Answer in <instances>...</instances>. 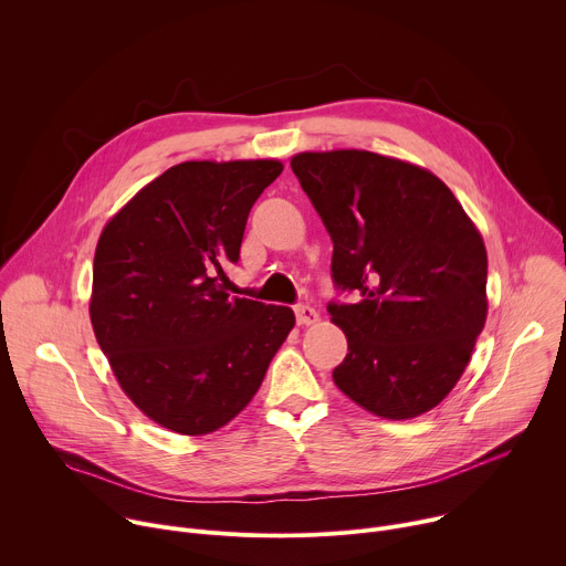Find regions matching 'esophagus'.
<instances>
[{
    "instance_id": "obj_1",
    "label": "esophagus",
    "mask_w": 566,
    "mask_h": 566,
    "mask_svg": "<svg viewBox=\"0 0 566 566\" xmlns=\"http://www.w3.org/2000/svg\"><path fill=\"white\" fill-rule=\"evenodd\" d=\"M317 311L313 308V306H308V304H297L295 306V319H297V325H315L317 322Z\"/></svg>"
}]
</instances>
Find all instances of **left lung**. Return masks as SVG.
<instances>
[{"instance_id":"obj_1","label":"left lung","mask_w":566,"mask_h":566,"mask_svg":"<svg viewBox=\"0 0 566 566\" xmlns=\"http://www.w3.org/2000/svg\"><path fill=\"white\" fill-rule=\"evenodd\" d=\"M293 175L334 241L329 302L349 354L334 380L382 419L419 417L461 378L486 322V247L432 172L365 149L302 151Z\"/></svg>"}]
</instances>
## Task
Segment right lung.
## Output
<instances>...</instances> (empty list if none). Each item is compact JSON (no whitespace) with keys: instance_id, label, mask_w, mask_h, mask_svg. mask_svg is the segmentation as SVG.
<instances>
[{"instance_id":"add662e5","label":"right lung","mask_w":566,"mask_h":566,"mask_svg":"<svg viewBox=\"0 0 566 566\" xmlns=\"http://www.w3.org/2000/svg\"><path fill=\"white\" fill-rule=\"evenodd\" d=\"M280 160H188L103 230L90 315L123 391L151 421L208 434L260 389L295 325L289 306L230 295L249 212Z\"/></svg>"}]
</instances>
